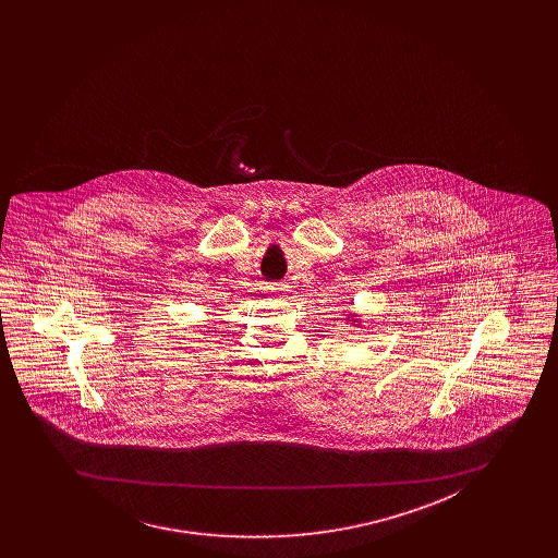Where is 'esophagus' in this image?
<instances>
[{"label": "esophagus", "mask_w": 558, "mask_h": 558, "mask_svg": "<svg viewBox=\"0 0 558 558\" xmlns=\"http://www.w3.org/2000/svg\"><path fill=\"white\" fill-rule=\"evenodd\" d=\"M271 290H274L278 296H284L288 292V287L287 284H278V287H274Z\"/></svg>", "instance_id": "34e87169"}]
</instances>
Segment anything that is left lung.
I'll use <instances>...</instances> for the list:
<instances>
[{"label": "left lung", "instance_id": "obj_1", "mask_svg": "<svg viewBox=\"0 0 558 558\" xmlns=\"http://www.w3.org/2000/svg\"><path fill=\"white\" fill-rule=\"evenodd\" d=\"M345 322L350 323V325H352V327H360V323H362V322H357V317H355V313H348V315H345Z\"/></svg>", "mask_w": 558, "mask_h": 558}]
</instances>
